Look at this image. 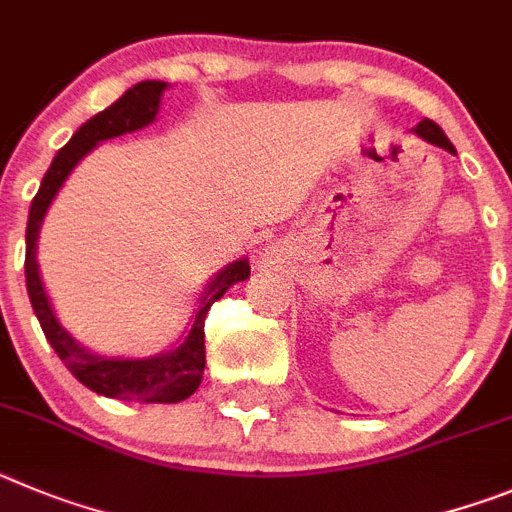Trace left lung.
I'll list each match as a JSON object with an SVG mask.
<instances>
[{"instance_id": "8db88e82", "label": "left lung", "mask_w": 512, "mask_h": 512, "mask_svg": "<svg viewBox=\"0 0 512 512\" xmlns=\"http://www.w3.org/2000/svg\"><path fill=\"white\" fill-rule=\"evenodd\" d=\"M413 132H416L418 137H423L426 142H431V145H439V147H444V150H449L451 155H457V150H454V145L449 142V137L444 135V130H441L436 122H431V119H421Z\"/></svg>"}]
</instances>
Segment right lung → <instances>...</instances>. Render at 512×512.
<instances>
[{
  "mask_svg": "<svg viewBox=\"0 0 512 512\" xmlns=\"http://www.w3.org/2000/svg\"><path fill=\"white\" fill-rule=\"evenodd\" d=\"M165 89H168V84H163V81H142V84L124 91L112 107L104 109V112H99L96 117H91L89 122L78 127L71 142L66 147H61L58 155L53 158V163H50L48 173H45L43 183H40V191L32 199L25 232L27 296H30L32 311L38 316L50 347L63 359V365L71 370V375L78 382H84L89 390H94L99 395H107V398L142 400V403H181L188 395L196 393L206 367V313H209L211 303L219 301L234 283L250 278V265H247V260L232 262V265L224 267L222 273L211 280L206 293L201 296L196 319H193L191 331H188L181 347L147 359H114L89 352V349L81 347L58 324L53 308H50L48 296H45L35 252H38L40 224H43L45 214H48L50 201L55 199V193L61 191L63 181L76 168L78 160L84 158L86 153H91L101 140L119 137L124 132L142 130L145 124L153 122L160 109V96H163Z\"/></svg>",
  "mask_w": 512,
  "mask_h": 512,
  "instance_id": "obj_1",
  "label": "right lung"
}]
</instances>
